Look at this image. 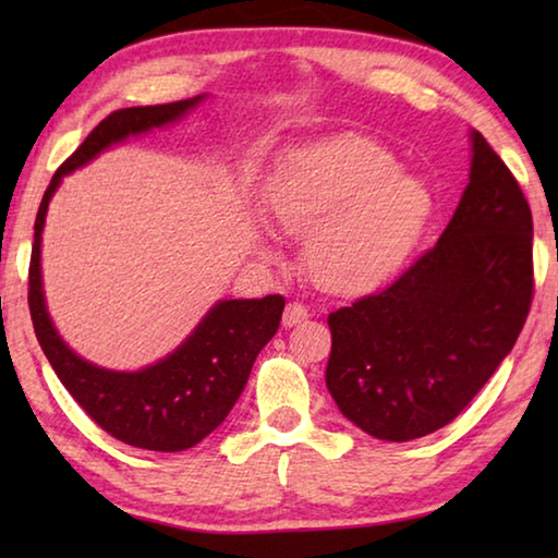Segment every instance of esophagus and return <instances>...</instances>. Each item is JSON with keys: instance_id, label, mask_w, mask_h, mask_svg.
Returning a JSON list of instances; mask_svg holds the SVG:
<instances>
[{"instance_id": "obj_1", "label": "esophagus", "mask_w": 558, "mask_h": 558, "mask_svg": "<svg viewBox=\"0 0 558 558\" xmlns=\"http://www.w3.org/2000/svg\"><path fill=\"white\" fill-rule=\"evenodd\" d=\"M307 307L302 305V302H288L286 313H282V325L292 327V325H300L302 319H307Z\"/></svg>"}]
</instances>
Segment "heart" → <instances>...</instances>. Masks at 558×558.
Wrapping results in <instances>:
<instances>
[{
	"label": "heart",
	"instance_id": "1",
	"mask_svg": "<svg viewBox=\"0 0 558 558\" xmlns=\"http://www.w3.org/2000/svg\"><path fill=\"white\" fill-rule=\"evenodd\" d=\"M396 172L389 149L364 137L307 149L282 167L268 194L270 214L288 233H313L305 260L317 286L362 295L405 266L433 196Z\"/></svg>",
	"mask_w": 558,
	"mask_h": 558
}]
</instances>
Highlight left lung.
<instances>
[{
  "label": "left lung",
  "instance_id": "1",
  "mask_svg": "<svg viewBox=\"0 0 558 558\" xmlns=\"http://www.w3.org/2000/svg\"><path fill=\"white\" fill-rule=\"evenodd\" d=\"M532 233L522 186L472 132L470 184L438 243L391 286L327 317V389L339 411L393 442L448 426L526 323Z\"/></svg>",
  "mask_w": 558,
  "mask_h": 558
}]
</instances>
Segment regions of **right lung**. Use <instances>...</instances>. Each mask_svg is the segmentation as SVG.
Here are the masks:
<instances>
[{
    "label": "right lung",
    "instance_id": "add662e5",
    "mask_svg": "<svg viewBox=\"0 0 558 558\" xmlns=\"http://www.w3.org/2000/svg\"><path fill=\"white\" fill-rule=\"evenodd\" d=\"M199 98L162 102V106L120 108L100 120L81 147L56 169L46 186L34 221V245L29 260V313L34 332L75 403L98 426L128 446L179 452L194 448L226 421L248 381L253 362L272 335L278 332L286 298L266 295L260 300H223L194 335L155 366L143 372L98 369L65 347L49 319L41 292V231L51 194L61 177L86 165L100 149L140 135L149 128L167 125L194 108Z\"/></svg>",
    "mask_w": 558,
    "mask_h": 558
}]
</instances>
